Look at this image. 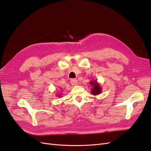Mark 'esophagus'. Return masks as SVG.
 I'll return each mask as SVG.
<instances>
[{
  "label": "esophagus",
  "instance_id": "1",
  "mask_svg": "<svg viewBox=\"0 0 151 151\" xmlns=\"http://www.w3.org/2000/svg\"><path fill=\"white\" fill-rule=\"evenodd\" d=\"M70 83L72 86H77L78 84V82H77L76 79H72L70 81Z\"/></svg>",
  "mask_w": 151,
  "mask_h": 151
}]
</instances>
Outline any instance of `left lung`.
Instances as JSON below:
<instances>
[{
	"instance_id": "obj_1",
	"label": "left lung",
	"mask_w": 151,
	"mask_h": 151,
	"mask_svg": "<svg viewBox=\"0 0 151 151\" xmlns=\"http://www.w3.org/2000/svg\"><path fill=\"white\" fill-rule=\"evenodd\" d=\"M89 83L93 86V88L91 90V92L92 94L98 95L101 93L102 89L101 88V86H100V84L96 81H90Z\"/></svg>"
}]
</instances>
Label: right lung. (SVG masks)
Returning a JSON list of instances; mask_svg holds the SVG:
<instances>
[{
    "label": "right lung",
    "instance_id": "add662e5",
    "mask_svg": "<svg viewBox=\"0 0 151 151\" xmlns=\"http://www.w3.org/2000/svg\"><path fill=\"white\" fill-rule=\"evenodd\" d=\"M57 96H58V97H61V94H58V95H57Z\"/></svg>",
    "mask_w": 151,
    "mask_h": 151
}]
</instances>
